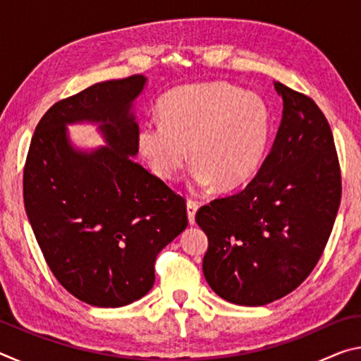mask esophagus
<instances>
[{
    "instance_id": "34e87169",
    "label": "esophagus",
    "mask_w": 361,
    "mask_h": 361,
    "mask_svg": "<svg viewBox=\"0 0 361 361\" xmlns=\"http://www.w3.org/2000/svg\"><path fill=\"white\" fill-rule=\"evenodd\" d=\"M199 209V202H195V200H188L186 202V210H188V221L189 224H194L195 223V212Z\"/></svg>"
}]
</instances>
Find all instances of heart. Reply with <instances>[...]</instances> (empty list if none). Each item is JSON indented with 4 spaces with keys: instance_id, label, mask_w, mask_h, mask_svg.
I'll return each instance as SVG.
<instances>
[{
    "instance_id": "heart-1",
    "label": "heart",
    "mask_w": 361,
    "mask_h": 361,
    "mask_svg": "<svg viewBox=\"0 0 361 361\" xmlns=\"http://www.w3.org/2000/svg\"><path fill=\"white\" fill-rule=\"evenodd\" d=\"M159 121L140 127L138 146L159 178L172 181L188 161L200 188L232 189L252 178L264 156L271 111L266 100L228 82L189 84L159 103Z\"/></svg>"
}]
</instances>
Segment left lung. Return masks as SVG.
Wrapping results in <instances>:
<instances>
[{
    "instance_id": "1",
    "label": "left lung",
    "mask_w": 361,
    "mask_h": 361,
    "mask_svg": "<svg viewBox=\"0 0 361 361\" xmlns=\"http://www.w3.org/2000/svg\"><path fill=\"white\" fill-rule=\"evenodd\" d=\"M282 122L245 189L200 207L209 237L202 269L212 290L264 305L296 290L325 250L341 204V169L329 124L310 97L274 82Z\"/></svg>"
}]
</instances>
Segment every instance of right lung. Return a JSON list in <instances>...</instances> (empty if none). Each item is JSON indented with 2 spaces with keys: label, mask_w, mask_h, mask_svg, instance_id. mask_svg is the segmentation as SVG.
<instances>
[{
  "label": "right lung",
  "mask_w": 361,
  "mask_h": 361,
  "mask_svg": "<svg viewBox=\"0 0 361 361\" xmlns=\"http://www.w3.org/2000/svg\"><path fill=\"white\" fill-rule=\"evenodd\" d=\"M146 78L97 82L47 109L23 170V202L47 266L66 291L97 307H122L154 285L161 250L188 226L186 202L135 162L133 102ZM99 126L106 147L71 145L66 126Z\"/></svg>",
  "instance_id": "obj_1"
}]
</instances>
